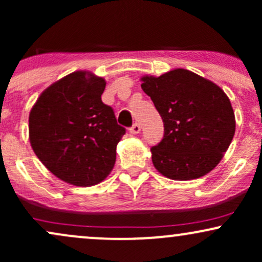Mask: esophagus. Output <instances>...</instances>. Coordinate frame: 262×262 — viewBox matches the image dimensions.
<instances>
[{"label": "esophagus", "mask_w": 262, "mask_h": 262, "mask_svg": "<svg viewBox=\"0 0 262 262\" xmlns=\"http://www.w3.org/2000/svg\"><path fill=\"white\" fill-rule=\"evenodd\" d=\"M129 132H130L132 134L140 133V124H138V123H134V124L130 127V129H129Z\"/></svg>", "instance_id": "obj_1"}]
</instances>
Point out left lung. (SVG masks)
Wrapping results in <instances>:
<instances>
[{"mask_svg": "<svg viewBox=\"0 0 262 262\" xmlns=\"http://www.w3.org/2000/svg\"><path fill=\"white\" fill-rule=\"evenodd\" d=\"M140 80L164 122V138L151 148L155 169L176 181L210 172L235 133V116L225 92L185 69Z\"/></svg>", "mask_w": 262, "mask_h": 262, "instance_id": "left-lung-1", "label": "left lung"}]
</instances>
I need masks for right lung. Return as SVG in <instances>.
I'll use <instances>...</instances> for the list:
<instances>
[{
    "label": "right lung",
    "mask_w": 262,
    "mask_h": 262,
    "mask_svg": "<svg viewBox=\"0 0 262 262\" xmlns=\"http://www.w3.org/2000/svg\"><path fill=\"white\" fill-rule=\"evenodd\" d=\"M103 77L75 71L45 89L29 113L33 151L53 175L74 186L103 181L125 129L101 100Z\"/></svg>",
    "instance_id": "add662e5"
}]
</instances>
